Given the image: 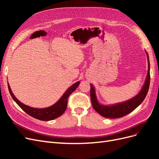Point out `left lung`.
Listing matches in <instances>:
<instances>
[{
  "label": "left lung",
  "mask_w": 159,
  "mask_h": 159,
  "mask_svg": "<svg viewBox=\"0 0 159 159\" xmlns=\"http://www.w3.org/2000/svg\"><path fill=\"white\" fill-rule=\"evenodd\" d=\"M146 54L147 56L148 66L147 78L140 92L135 97L121 103H117L112 105H103L98 102V99L96 98L95 88L92 84L90 85V96L91 104H92V106L94 109L102 116L110 119H115L123 117L125 115L133 111L134 109H135L143 102V100L145 99L148 93L151 80L150 63H149L148 54L147 52Z\"/></svg>",
  "instance_id": "1"
}]
</instances>
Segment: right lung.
<instances>
[{
  "label": "right lung",
  "mask_w": 159,
  "mask_h": 159,
  "mask_svg": "<svg viewBox=\"0 0 159 159\" xmlns=\"http://www.w3.org/2000/svg\"><path fill=\"white\" fill-rule=\"evenodd\" d=\"M80 83V81H78V82L72 85L71 87L67 89L64 94L62 95V97L55 104L52 105L50 107L44 109L33 108L23 104L14 95L8 84V88L12 99L24 111H25L30 116L35 119L41 120V121H50V120H53L61 116L65 112L67 108V105H68V99L69 96L78 87Z\"/></svg>",
  "instance_id": "add662e5"
}]
</instances>
